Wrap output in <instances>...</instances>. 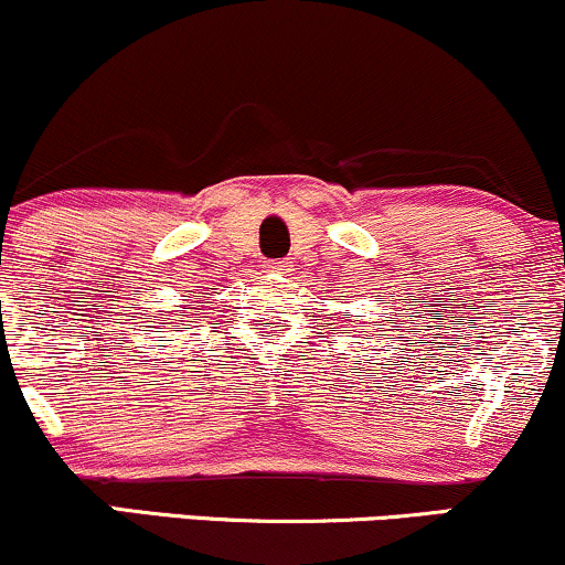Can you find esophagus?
<instances>
[{
  "label": "esophagus",
  "mask_w": 565,
  "mask_h": 565,
  "mask_svg": "<svg viewBox=\"0 0 565 565\" xmlns=\"http://www.w3.org/2000/svg\"><path fill=\"white\" fill-rule=\"evenodd\" d=\"M264 269L275 271V275H285V271L290 269V262H266Z\"/></svg>",
  "instance_id": "34e87169"
}]
</instances>
